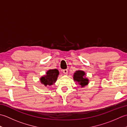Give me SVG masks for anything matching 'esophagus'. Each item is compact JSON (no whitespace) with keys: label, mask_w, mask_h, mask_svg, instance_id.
Listing matches in <instances>:
<instances>
[{"label":"esophagus","mask_w":127,"mask_h":127,"mask_svg":"<svg viewBox=\"0 0 127 127\" xmlns=\"http://www.w3.org/2000/svg\"><path fill=\"white\" fill-rule=\"evenodd\" d=\"M63 73L64 74H68V70H67V69H64L63 70Z\"/></svg>","instance_id":"obj_1"}]
</instances>
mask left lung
Masks as SVG:
<instances>
[{"label": "left lung", "instance_id": "8db88e82", "mask_svg": "<svg viewBox=\"0 0 127 127\" xmlns=\"http://www.w3.org/2000/svg\"><path fill=\"white\" fill-rule=\"evenodd\" d=\"M85 75V72L81 70L76 71L74 75V80L79 83V84L80 85L81 87H84L88 83V80L83 77Z\"/></svg>", "mask_w": 127, "mask_h": 127}]
</instances>
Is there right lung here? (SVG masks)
Segmentation results:
<instances>
[{
    "instance_id": "add662e5",
    "label": "right lung",
    "mask_w": 127,
    "mask_h": 127,
    "mask_svg": "<svg viewBox=\"0 0 127 127\" xmlns=\"http://www.w3.org/2000/svg\"><path fill=\"white\" fill-rule=\"evenodd\" d=\"M59 74V72L58 70H49L46 72V75L42 76L40 79V81L42 84L45 86H50L56 81Z\"/></svg>"
}]
</instances>
